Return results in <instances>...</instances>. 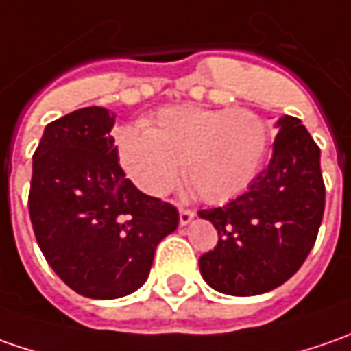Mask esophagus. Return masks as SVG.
<instances>
[{"instance_id": "34e87169", "label": "esophagus", "mask_w": 351, "mask_h": 351, "mask_svg": "<svg viewBox=\"0 0 351 351\" xmlns=\"http://www.w3.org/2000/svg\"><path fill=\"white\" fill-rule=\"evenodd\" d=\"M193 217H195V213H193V210L180 207V224H182V226H187V224L193 221Z\"/></svg>"}]
</instances>
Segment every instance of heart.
I'll return each mask as SVG.
<instances>
[{"label":"heart","instance_id":"heart-1","mask_svg":"<svg viewBox=\"0 0 351 351\" xmlns=\"http://www.w3.org/2000/svg\"><path fill=\"white\" fill-rule=\"evenodd\" d=\"M269 134L260 117L246 109L176 105L162 109L148 127L117 130V158L146 195L160 197L180 176L207 203H226L256 180Z\"/></svg>","mask_w":351,"mask_h":351}]
</instances>
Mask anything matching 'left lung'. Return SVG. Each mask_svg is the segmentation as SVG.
<instances>
[{
	"mask_svg": "<svg viewBox=\"0 0 351 351\" xmlns=\"http://www.w3.org/2000/svg\"><path fill=\"white\" fill-rule=\"evenodd\" d=\"M274 154L248 191L199 210L219 244L199 258L201 276L224 295L252 297L283 285L315 246L324 213L320 148L299 119H277Z\"/></svg>",
	"mask_w": 351,
	"mask_h": 351,
	"instance_id": "1",
	"label": "left lung"
}]
</instances>
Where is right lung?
I'll return each mask as SVG.
<instances>
[{
	"label": "right lung",
	"mask_w": 351,
	"mask_h": 351,
	"mask_svg": "<svg viewBox=\"0 0 351 351\" xmlns=\"http://www.w3.org/2000/svg\"><path fill=\"white\" fill-rule=\"evenodd\" d=\"M115 113L84 107L45 127L33 156L29 213L50 267L75 293L119 299L141 289L156 246L180 215L144 195L119 166Z\"/></svg>",
	"instance_id": "right-lung-1"
}]
</instances>
